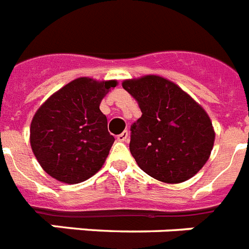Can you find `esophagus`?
Here are the masks:
<instances>
[{
  "label": "esophagus",
  "instance_id": "esophagus-1",
  "mask_svg": "<svg viewBox=\"0 0 249 249\" xmlns=\"http://www.w3.org/2000/svg\"><path fill=\"white\" fill-rule=\"evenodd\" d=\"M128 136H130L128 131H123L122 134H119L118 136H117V140L121 141V142H124V141L128 140Z\"/></svg>",
  "mask_w": 249,
  "mask_h": 249
}]
</instances>
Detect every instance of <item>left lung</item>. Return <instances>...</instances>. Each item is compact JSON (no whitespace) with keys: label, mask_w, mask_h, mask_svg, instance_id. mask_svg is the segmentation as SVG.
<instances>
[{"label":"left lung","mask_w":249,"mask_h":249,"mask_svg":"<svg viewBox=\"0 0 249 249\" xmlns=\"http://www.w3.org/2000/svg\"><path fill=\"white\" fill-rule=\"evenodd\" d=\"M141 115L131 127L130 150L145 174L166 184L198 174L213 148L210 115L188 92L160 75L124 79Z\"/></svg>","instance_id":"1"}]
</instances>
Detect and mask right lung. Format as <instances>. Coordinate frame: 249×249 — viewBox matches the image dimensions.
Segmentation results:
<instances>
[{
    "instance_id": "right-lung-1",
    "label": "right lung",
    "mask_w": 249,
    "mask_h": 249,
    "mask_svg": "<svg viewBox=\"0 0 249 249\" xmlns=\"http://www.w3.org/2000/svg\"><path fill=\"white\" fill-rule=\"evenodd\" d=\"M117 81L79 77L53 92L31 123V146L46 174L65 184L90 178L104 164L114 137L100 110Z\"/></svg>"
}]
</instances>
